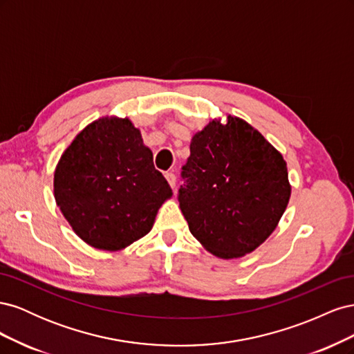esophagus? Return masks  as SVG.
I'll return each mask as SVG.
<instances>
[{"mask_svg": "<svg viewBox=\"0 0 354 354\" xmlns=\"http://www.w3.org/2000/svg\"><path fill=\"white\" fill-rule=\"evenodd\" d=\"M165 178H167V181H168V185L171 186V187H176V174L174 173H165Z\"/></svg>", "mask_w": 354, "mask_h": 354, "instance_id": "34e87169", "label": "esophagus"}]
</instances>
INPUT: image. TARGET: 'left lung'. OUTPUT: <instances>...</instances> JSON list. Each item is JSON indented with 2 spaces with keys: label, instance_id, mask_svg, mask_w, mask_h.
<instances>
[{
  "label": "left lung",
  "instance_id": "1",
  "mask_svg": "<svg viewBox=\"0 0 354 354\" xmlns=\"http://www.w3.org/2000/svg\"><path fill=\"white\" fill-rule=\"evenodd\" d=\"M180 209L218 259H239L270 236L291 196L282 153L238 116L212 120L190 142Z\"/></svg>",
  "mask_w": 354,
  "mask_h": 354
}]
</instances>
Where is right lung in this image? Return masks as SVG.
<instances>
[{
    "mask_svg": "<svg viewBox=\"0 0 354 354\" xmlns=\"http://www.w3.org/2000/svg\"><path fill=\"white\" fill-rule=\"evenodd\" d=\"M171 196L152 151L128 118L104 116L88 124L55 171L57 207L95 250L120 251L143 238Z\"/></svg>",
    "mask_w": 354,
    "mask_h": 354,
    "instance_id": "add662e5",
    "label": "right lung"
}]
</instances>
